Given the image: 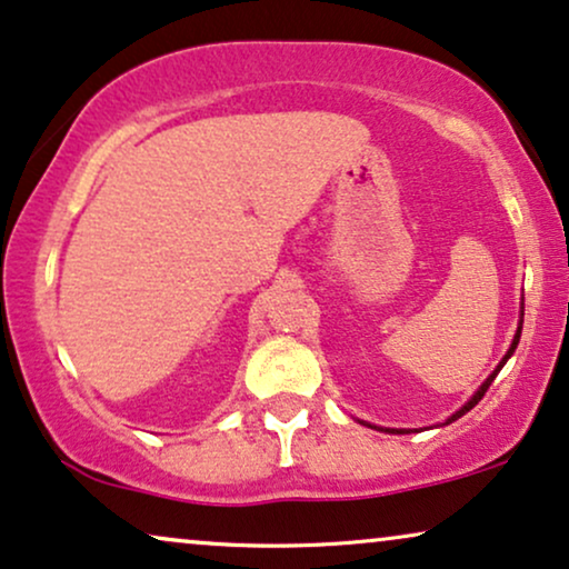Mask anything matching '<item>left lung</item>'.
Here are the masks:
<instances>
[{"label": "left lung", "instance_id": "left-lung-1", "mask_svg": "<svg viewBox=\"0 0 569 569\" xmlns=\"http://www.w3.org/2000/svg\"><path fill=\"white\" fill-rule=\"evenodd\" d=\"M520 330H522V322H520V328H517V333H515V341H512V347H509V351H507V355H505V359H501V365H499V368H496V370L491 372V376H488V378H486V383L478 388V393H476V397H472L470 401H467V405H465L462 409H459V412H457V415H451V417H449V422H451V420H457V417H462L465 412H470V409H472V407H476V405H478V401L486 397L488 386H491V383H493V378H496V376H499V370H501V368H505V362H507V359H509V357H512V351L517 349V343H520ZM388 433H393V430H388ZM397 433H407V430H397Z\"/></svg>", "mask_w": 569, "mask_h": 569}]
</instances>
